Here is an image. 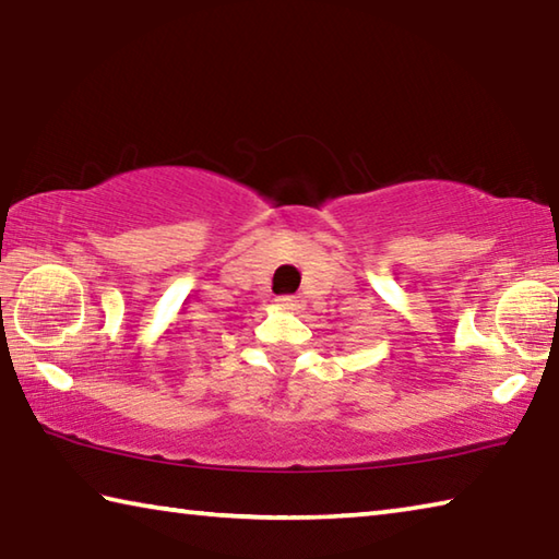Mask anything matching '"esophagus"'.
Wrapping results in <instances>:
<instances>
[{
  "instance_id": "34e87169",
  "label": "esophagus",
  "mask_w": 559,
  "mask_h": 559,
  "mask_svg": "<svg viewBox=\"0 0 559 559\" xmlns=\"http://www.w3.org/2000/svg\"><path fill=\"white\" fill-rule=\"evenodd\" d=\"M276 302L283 310H300L302 308V300L296 296H281Z\"/></svg>"
}]
</instances>
